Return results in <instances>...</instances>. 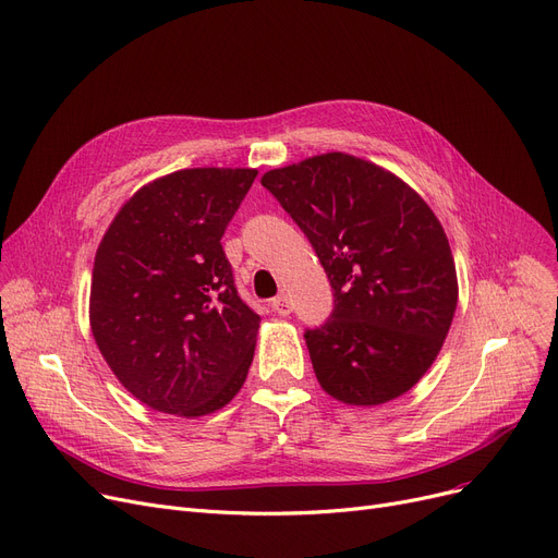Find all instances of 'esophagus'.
Masks as SVG:
<instances>
[{
  "mask_svg": "<svg viewBox=\"0 0 558 558\" xmlns=\"http://www.w3.org/2000/svg\"><path fill=\"white\" fill-rule=\"evenodd\" d=\"M271 310L278 312L280 317H287V314L292 312V303H289V299H287L284 294H280V296H276V299L271 301Z\"/></svg>",
  "mask_w": 558,
  "mask_h": 558,
  "instance_id": "esophagus-1",
  "label": "esophagus"
}]
</instances>
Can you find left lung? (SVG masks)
Wrapping results in <instances>:
<instances>
[{
    "instance_id": "1",
    "label": "left lung",
    "mask_w": 558,
    "mask_h": 558,
    "mask_svg": "<svg viewBox=\"0 0 558 558\" xmlns=\"http://www.w3.org/2000/svg\"><path fill=\"white\" fill-rule=\"evenodd\" d=\"M330 280V319L305 332L314 374L347 405L405 395L438 357L458 303L438 216L367 159L326 153L262 175Z\"/></svg>"
}]
</instances>
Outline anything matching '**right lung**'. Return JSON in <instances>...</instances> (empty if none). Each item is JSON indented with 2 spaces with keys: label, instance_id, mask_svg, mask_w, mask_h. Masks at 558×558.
Returning <instances> with one entry per match:
<instances>
[{
  "label": "right lung",
  "instance_id": "right-lung-1",
  "mask_svg": "<svg viewBox=\"0 0 558 558\" xmlns=\"http://www.w3.org/2000/svg\"><path fill=\"white\" fill-rule=\"evenodd\" d=\"M255 168H184L141 186L93 264L88 319L125 390L153 410L203 417L241 390L259 314L239 299L221 236Z\"/></svg>",
  "mask_w": 558,
  "mask_h": 558
}]
</instances>
